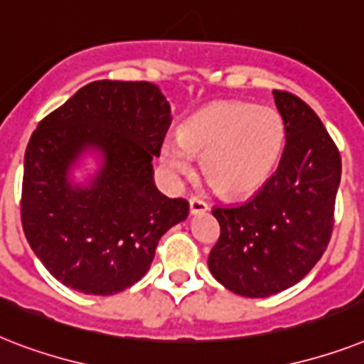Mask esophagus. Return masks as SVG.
Here are the masks:
<instances>
[{"label":"esophagus","mask_w":364,"mask_h":364,"mask_svg":"<svg viewBox=\"0 0 364 364\" xmlns=\"http://www.w3.org/2000/svg\"><path fill=\"white\" fill-rule=\"evenodd\" d=\"M208 210V203L200 197L193 196L190 197V212L191 214H203V212Z\"/></svg>","instance_id":"1"}]
</instances>
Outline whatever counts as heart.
Returning a JSON list of instances; mask_svg holds the SVG:
<instances>
[{"label":"heart","instance_id":"1","mask_svg":"<svg viewBox=\"0 0 364 364\" xmlns=\"http://www.w3.org/2000/svg\"><path fill=\"white\" fill-rule=\"evenodd\" d=\"M286 129L274 110L242 101L206 105L180 126L178 139L161 144L159 159L176 178L191 176L196 156L220 193L246 196L263 186L284 148Z\"/></svg>","mask_w":364,"mask_h":364}]
</instances>
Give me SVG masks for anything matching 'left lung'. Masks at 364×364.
<instances>
[{"label": "left lung", "mask_w": 364, "mask_h": 364, "mask_svg": "<svg viewBox=\"0 0 364 364\" xmlns=\"http://www.w3.org/2000/svg\"><path fill=\"white\" fill-rule=\"evenodd\" d=\"M286 129L274 174L250 200L216 206L220 238L212 276L242 297H270L312 270L327 250L342 159L319 116L301 97L272 90Z\"/></svg>", "instance_id": "8db88e82"}]
</instances>
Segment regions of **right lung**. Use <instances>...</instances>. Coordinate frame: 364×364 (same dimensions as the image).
<instances>
[{"label": "right lung", "instance_id": "obj_1", "mask_svg": "<svg viewBox=\"0 0 364 364\" xmlns=\"http://www.w3.org/2000/svg\"><path fill=\"white\" fill-rule=\"evenodd\" d=\"M171 109L144 80H95L39 122L24 156L20 216L31 250L63 286L114 295L152 264L159 238L186 220L188 200L154 186L152 159ZM105 165L95 186L73 191L66 168L84 147Z\"/></svg>", "mask_w": 364, "mask_h": 364}]
</instances>
